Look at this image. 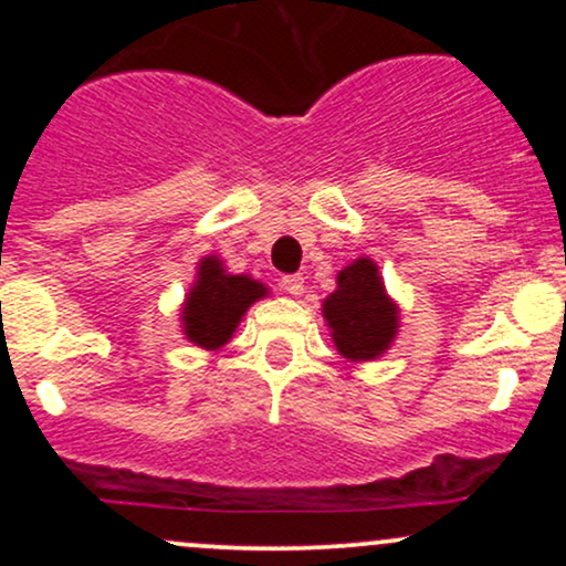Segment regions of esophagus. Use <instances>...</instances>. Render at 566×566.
Returning <instances> with one entry per match:
<instances>
[{"mask_svg": "<svg viewBox=\"0 0 566 566\" xmlns=\"http://www.w3.org/2000/svg\"><path fill=\"white\" fill-rule=\"evenodd\" d=\"M282 290L287 292V295H292V297L303 295V290H305V282H303V276H301V274H290V276H282Z\"/></svg>", "mask_w": 566, "mask_h": 566, "instance_id": "obj_1", "label": "esophagus"}]
</instances>
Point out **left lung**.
<instances>
[{"mask_svg": "<svg viewBox=\"0 0 566 566\" xmlns=\"http://www.w3.org/2000/svg\"><path fill=\"white\" fill-rule=\"evenodd\" d=\"M322 316L337 354L348 361L380 359L399 335V303L388 295L378 263L361 255L337 271Z\"/></svg>", "mask_w": 566, "mask_h": 566, "instance_id": "8db88e82", "label": "left lung"}]
</instances>
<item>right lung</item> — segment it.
Here are the masks:
<instances>
[{
  "label": "right lung",
  "mask_w": 566,
  "mask_h": 566,
  "mask_svg": "<svg viewBox=\"0 0 566 566\" xmlns=\"http://www.w3.org/2000/svg\"><path fill=\"white\" fill-rule=\"evenodd\" d=\"M269 297V287L247 274H231L220 255H205L180 303V333L188 343L220 350L237 333L252 303Z\"/></svg>",
  "instance_id": "1"
}]
</instances>
